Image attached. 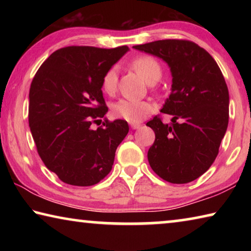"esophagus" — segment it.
<instances>
[{"instance_id":"34e87169","label":"esophagus","mask_w":251,"mask_h":251,"mask_svg":"<svg viewBox=\"0 0 251 251\" xmlns=\"http://www.w3.org/2000/svg\"><path fill=\"white\" fill-rule=\"evenodd\" d=\"M130 127H131V128H133V129H137V128H139V127H141L142 125L141 124H139V123H130Z\"/></svg>"}]
</instances>
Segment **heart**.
Here are the masks:
<instances>
[{"label":"heart","instance_id":"obj_1","mask_svg":"<svg viewBox=\"0 0 251 251\" xmlns=\"http://www.w3.org/2000/svg\"><path fill=\"white\" fill-rule=\"evenodd\" d=\"M133 69L146 80L148 84L156 83L161 76L159 63L154 57L148 55H142L136 57L131 63ZM117 87V71L116 67H110L105 72L101 78V88L106 94H113ZM152 106L148 101L122 99L113 105V113L116 116L124 118L130 123L142 121L147 114H150Z\"/></svg>","mask_w":251,"mask_h":251}]
</instances>
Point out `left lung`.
Wrapping results in <instances>:
<instances>
[{"label": "left lung", "mask_w": 251, "mask_h": 251, "mask_svg": "<svg viewBox=\"0 0 251 251\" xmlns=\"http://www.w3.org/2000/svg\"><path fill=\"white\" fill-rule=\"evenodd\" d=\"M133 48L163 59L173 77L172 93L160 109L173 116V124L157 116L146 124L155 131L147 154L151 167L172 184L197 179L214 163L228 127L229 93L222 71L207 50L190 41Z\"/></svg>", "instance_id": "left-lung-1"}]
</instances>
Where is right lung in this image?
I'll list each match as a JSON object with an SVG mask.
<instances>
[{"label":"right lung","mask_w":251,"mask_h":251,"mask_svg":"<svg viewBox=\"0 0 251 251\" xmlns=\"http://www.w3.org/2000/svg\"><path fill=\"white\" fill-rule=\"evenodd\" d=\"M129 49L69 46L41 65L29 88L28 124L45 166L73 186H93L112 171L115 151L126 137V121H105L101 78ZM101 121V120H100Z\"/></svg>","instance_id":"obj_1"}]
</instances>
